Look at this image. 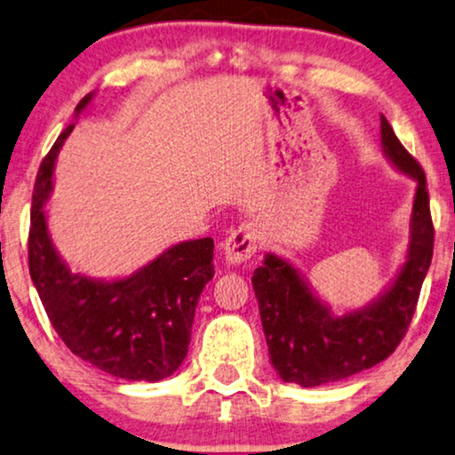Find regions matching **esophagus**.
Segmentation results:
<instances>
[{
    "label": "esophagus",
    "instance_id": "1",
    "mask_svg": "<svg viewBox=\"0 0 455 455\" xmlns=\"http://www.w3.org/2000/svg\"><path fill=\"white\" fill-rule=\"evenodd\" d=\"M259 249V228L255 221H244L238 228L232 229V234L226 238L223 244V255L228 265H240L255 257Z\"/></svg>",
    "mask_w": 455,
    "mask_h": 455
}]
</instances>
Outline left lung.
Returning a JSON list of instances; mask_svg holds the SVG:
<instances>
[{
  "instance_id": "obj_1",
  "label": "left lung",
  "mask_w": 455,
  "mask_h": 455,
  "mask_svg": "<svg viewBox=\"0 0 455 455\" xmlns=\"http://www.w3.org/2000/svg\"><path fill=\"white\" fill-rule=\"evenodd\" d=\"M380 144L395 169L416 181L405 263L379 297L334 315L291 261L267 252L252 274L269 359L284 382L305 388L349 379L397 349L416 311L433 259L427 175L380 115Z\"/></svg>"
}]
</instances>
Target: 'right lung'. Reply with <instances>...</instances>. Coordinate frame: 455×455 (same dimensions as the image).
Wrapping results in <instances>:
<instances>
[{"mask_svg": "<svg viewBox=\"0 0 455 455\" xmlns=\"http://www.w3.org/2000/svg\"><path fill=\"white\" fill-rule=\"evenodd\" d=\"M92 100L93 92L76 104L75 119ZM73 127L58 135L35 180L28 229L31 280L52 326L76 357L116 379L158 382L188 355L200 292L215 275V244L211 238L180 242L116 280L70 271L52 240L44 206L54 190L56 156Z\"/></svg>", "mask_w": 455, "mask_h": 455, "instance_id": "right-lung-1", "label": "right lung"}]
</instances>
